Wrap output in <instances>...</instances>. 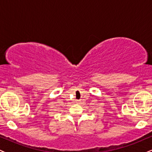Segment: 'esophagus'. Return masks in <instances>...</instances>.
Segmentation results:
<instances>
[{
    "label": "esophagus",
    "instance_id": "1",
    "mask_svg": "<svg viewBox=\"0 0 152 152\" xmlns=\"http://www.w3.org/2000/svg\"><path fill=\"white\" fill-rule=\"evenodd\" d=\"M76 102H79V101H78V100H77V101H76Z\"/></svg>",
    "mask_w": 152,
    "mask_h": 152
}]
</instances>
